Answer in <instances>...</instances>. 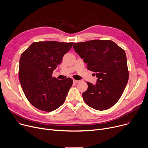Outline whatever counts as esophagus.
<instances>
[{
	"mask_svg": "<svg viewBox=\"0 0 148 148\" xmlns=\"http://www.w3.org/2000/svg\"><path fill=\"white\" fill-rule=\"evenodd\" d=\"M80 82V81H77V80L73 79V82L74 83H78V82Z\"/></svg>",
	"mask_w": 148,
	"mask_h": 148,
	"instance_id": "esophagus-1",
	"label": "esophagus"
}]
</instances>
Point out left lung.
Masks as SVG:
<instances>
[{
    "mask_svg": "<svg viewBox=\"0 0 148 148\" xmlns=\"http://www.w3.org/2000/svg\"><path fill=\"white\" fill-rule=\"evenodd\" d=\"M73 48L97 77L95 85L86 82L88 89L82 94L84 101L98 110L112 107L121 97L128 80L124 50L110 40L75 43Z\"/></svg>",
    "mask_w": 148,
    "mask_h": 148,
    "instance_id": "8db88e82",
    "label": "left lung"
}]
</instances>
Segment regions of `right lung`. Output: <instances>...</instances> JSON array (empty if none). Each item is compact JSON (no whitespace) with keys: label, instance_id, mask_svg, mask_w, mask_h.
<instances>
[{"label":"right lung","instance_id":"add662e5","mask_svg":"<svg viewBox=\"0 0 148 148\" xmlns=\"http://www.w3.org/2000/svg\"><path fill=\"white\" fill-rule=\"evenodd\" d=\"M73 44V42H37L22 53L19 79L26 98L34 107L51 112L64 103L73 80L71 77L58 80L52 75Z\"/></svg>","mask_w":148,"mask_h":148}]
</instances>
